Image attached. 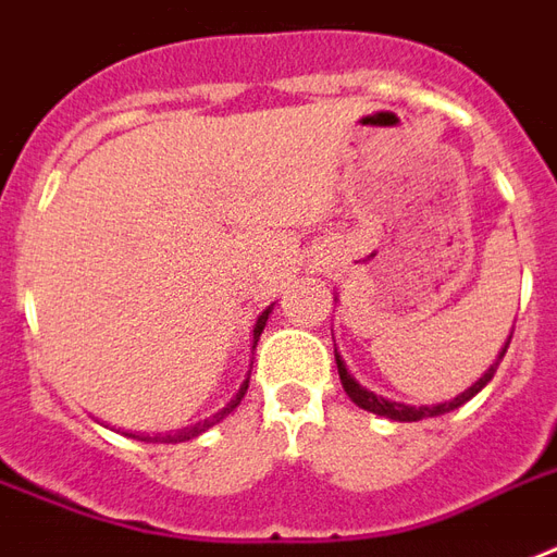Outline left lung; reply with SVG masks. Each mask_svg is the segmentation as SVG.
<instances>
[{"instance_id":"8db88e82","label":"left lung","mask_w":557,"mask_h":557,"mask_svg":"<svg viewBox=\"0 0 557 557\" xmlns=\"http://www.w3.org/2000/svg\"><path fill=\"white\" fill-rule=\"evenodd\" d=\"M507 350V347H505ZM505 356V352H502ZM338 371H341V380H344V388L350 392V397L359 404V407L371 409V412H380V416H388V418H400V421H416V418H424V416H436V412H445V409H454L460 407L462 400H469L472 395H478L481 388H484L486 383H490V376H493L495 368H490V373H484V380L481 383H474L466 395H460L457 400H450L448 407L442 404V407H400V404H388V400H376V395H371V392H364V388H359V383H352L350 376H347V371H344V364L338 362Z\"/></svg>"}]
</instances>
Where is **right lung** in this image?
I'll return each mask as SVG.
<instances>
[{
    "label": "right lung",
    "instance_id": "obj_1",
    "mask_svg": "<svg viewBox=\"0 0 557 557\" xmlns=\"http://www.w3.org/2000/svg\"><path fill=\"white\" fill-rule=\"evenodd\" d=\"M267 314H270V311H263V318L258 320V329H255V338H258V335H261L263 320H267ZM246 388H249V380H246V383H243V388H239V395L234 397V400H231L228 407L222 409V412H219V416L210 418V421H205V424H195V428H186V430H181V433H174V436H141V442H181V440H189V436H198V433H205L207 428H213V424H216L219 418H222V416H228L231 409L237 407V404H239V397L246 395ZM127 436H136V433H127Z\"/></svg>",
    "mask_w": 557,
    "mask_h": 557
}]
</instances>
